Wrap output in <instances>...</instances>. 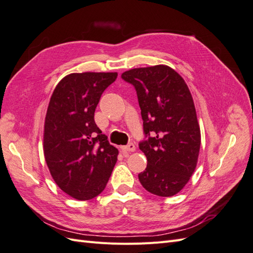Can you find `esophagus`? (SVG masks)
Instances as JSON below:
<instances>
[{
  "mask_svg": "<svg viewBox=\"0 0 253 253\" xmlns=\"http://www.w3.org/2000/svg\"><path fill=\"white\" fill-rule=\"evenodd\" d=\"M135 149H136L135 144L132 143V142L126 144V145H124V147H121V150L124 151V152H134Z\"/></svg>",
  "mask_w": 253,
  "mask_h": 253,
  "instance_id": "obj_1",
  "label": "esophagus"
}]
</instances>
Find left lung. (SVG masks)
<instances>
[{"instance_id":"left-lung-1","label":"left lung","mask_w":253,"mask_h":253,"mask_svg":"<svg viewBox=\"0 0 253 253\" xmlns=\"http://www.w3.org/2000/svg\"><path fill=\"white\" fill-rule=\"evenodd\" d=\"M121 78L134 86L143 120L139 149L148 159L138 174L142 187L173 196L186 186L197 164L201 131L188 85L167 65L134 68Z\"/></svg>"}]
</instances>
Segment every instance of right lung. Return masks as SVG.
I'll return each mask as SVG.
<instances>
[{
	"mask_svg": "<svg viewBox=\"0 0 253 253\" xmlns=\"http://www.w3.org/2000/svg\"><path fill=\"white\" fill-rule=\"evenodd\" d=\"M117 73L71 74L51 95L44 125V156L58 187L79 201L104 190L118 150L101 134L94 115Z\"/></svg>",
	"mask_w": 253,
	"mask_h": 253,
	"instance_id": "1",
	"label": "right lung"
}]
</instances>
